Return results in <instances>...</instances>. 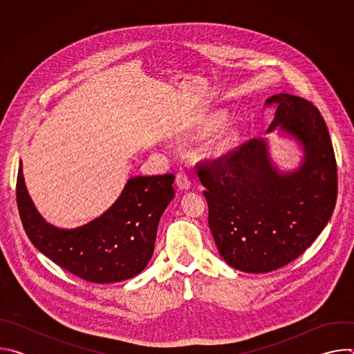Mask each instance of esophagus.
Segmentation results:
<instances>
[{"instance_id": "34e87169", "label": "esophagus", "mask_w": 354, "mask_h": 354, "mask_svg": "<svg viewBox=\"0 0 354 354\" xmlns=\"http://www.w3.org/2000/svg\"><path fill=\"white\" fill-rule=\"evenodd\" d=\"M175 183H176L179 190H189L190 189V179H189V176L185 172L176 174Z\"/></svg>"}]
</instances>
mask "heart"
<instances>
[{"instance_id":"b5f03b06","label":"heart","mask_w":354,"mask_h":354,"mask_svg":"<svg viewBox=\"0 0 354 354\" xmlns=\"http://www.w3.org/2000/svg\"><path fill=\"white\" fill-rule=\"evenodd\" d=\"M223 120H224V116L221 115V113H212L210 116H207L203 122H201L200 124H198V127H197V137H201V136H206V134H209L210 131H213V130H216L221 123H223ZM232 141H234V133H231V131H224V133H221L217 138H216V141L213 142V145H212V154L213 156H221V154H224L225 151L231 147V144H232Z\"/></svg>"}]
</instances>
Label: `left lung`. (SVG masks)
<instances>
[{
    "label": "left lung",
    "mask_w": 354,
    "mask_h": 354,
    "mask_svg": "<svg viewBox=\"0 0 354 354\" xmlns=\"http://www.w3.org/2000/svg\"><path fill=\"white\" fill-rule=\"evenodd\" d=\"M265 105H276L268 133L277 129L302 147L298 169L279 171L265 138L196 167L220 255L246 273H268L304 254L330 220L337 196L335 153L319 111L290 93Z\"/></svg>",
    "instance_id": "1"
}]
</instances>
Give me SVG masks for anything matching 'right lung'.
<instances>
[{"instance_id":"1","label":"right lung","mask_w":354,"mask_h":354,"mask_svg":"<svg viewBox=\"0 0 354 354\" xmlns=\"http://www.w3.org/2000/svg\"><path fill=\"white\" fill-rule=\"evenodd\" d=\"M172 174L130 178L100 217L63 230L44 221L28 193L22 161L17 203L30 242L60 268L91 283H116L141 273L154 254L157 228L175 196Z\"/></svg>"}]
</instances>
